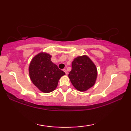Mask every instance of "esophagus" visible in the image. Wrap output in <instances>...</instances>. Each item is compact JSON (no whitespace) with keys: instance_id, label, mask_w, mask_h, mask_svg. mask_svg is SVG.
I'll use <instances>...</instances> for the list:
<instances>
[{"instance_id":"1","label":"esophagus","mask_w":131,"mask_h":131,"mask_svg":"<svg viewBox=\"0 0 131 131\" xmlns=\"http://www.w3.org/2000/svg\"><path fill=\"white\" fill-rule=\"evenodd\" d=\"M63 71H64V72H65L66 74H68V71H67V70H66V69H63Z\"/></svg>"}]
</instances>
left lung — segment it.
<instances>
[{
  "instance_id": "obj_1",
  "label": "left lung",
  "mask_w": 131,
  "mask_h": 131,
  "mask_svg": "<svg viewBox=\"0 0 131 131\" xmlns=\"http://www.w3.org/2000/svg\"><path fill=\"white\" fill-rule=\"evenodd\" d=\"M69 77L72 85L79 91H86L92 87L97 77L96 66L86 55L74 58Z\"/></svg>"
}]
</instances>
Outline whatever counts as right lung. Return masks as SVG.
Here are the masks:
<instances>
[{
  "instance_id": "1",
  "label": "right lung",
  "mask_w": 131,
  "mask_h": 131,
  "mask_svg": "<svg viewBox=\"0 0 131 131\" xmlns=\"http://www.w3.org/2000/svg\"><path fill=\"white\" fill-rule=\"evenodd\" d=\"M51 55L41 52L32 59L29 66V74L33 83L45 93L54 91L61 77L66 74L51 60Z\"/></svg>"
}]
</instances>
